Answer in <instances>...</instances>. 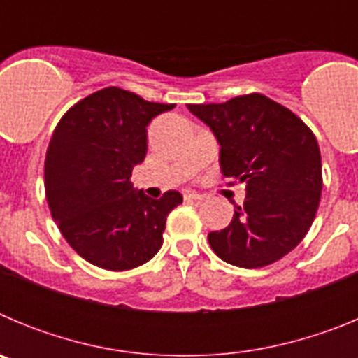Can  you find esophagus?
Instances as JSON below:
<instances>
[{
	"label": "esophagus",
	"mask_w": 358,
	"mask_h": 358,
	"mask_svg": "<svg viewBox=\"0 0 358 358\" xmlns=\"http://www.w3.org/2000/svg\"><path fill=\"white\" fill-rule=\"evenodd\" d=\"M185 199L186 201H204V195L197 194V192H186Z\"/></svg>",
	"instance_id": "esophagus-1"
}]
</instances>
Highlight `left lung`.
<instances>
[{
  "instance_id": "left-lung-1",
  "label": "left lung",
  "mask_w": 358,
  "mask_h": 358,
  "mask_svg": "<svg viewBox=\"0 0 358 358\" xmlns=\"http://www.w3.org/2000/svg\"><path fill=\"white\" fill-rule=\"evenodd\" d=\"M188 109L217 138L222 176L243 182L248 192L229 226L208 235L215 255L243 268L265 267L289 255L308 233L321 201L314 132L260 93Z\"/></svg>"
}]
</instances>
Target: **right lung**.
<instances>
[{"mask_svg":"<svg viewBox=\"0 0 358 358\" xmlns=\"http://www.w3.org/2000/svg\"><path fill=\"white\" fill-rule=\"evenodd\" d=\"M176 103L147 102L106 87L62 116L44 161V189L53 220L78 255L107 271H129L163 245L179 192L150 199L132 186V169L147 156V125Z\"/></svg>","mask_w":358,"mask_h":358,"instance_id":"1","label":"right lung"}]
</instances>
